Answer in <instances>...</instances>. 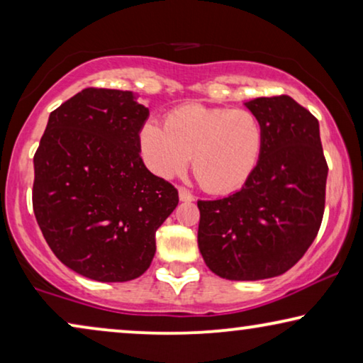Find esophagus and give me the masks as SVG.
<instances>
[{"label": "esophagus", "mask_w": 363, "mask_h": 363, "mask_svg": "<svg viewBox=\"0 0 363 363\" xmlns=\"http://www.w3.org/2000/svg\"><path fill=\"white\" fill-rule=\"evenodd\" d=\"M178 196H180L182 201H193V200H195V196H193L190 191L183 190V188H180V191H178Z\"/></svg>", "instance_id": "34e87169"}]
</instances>
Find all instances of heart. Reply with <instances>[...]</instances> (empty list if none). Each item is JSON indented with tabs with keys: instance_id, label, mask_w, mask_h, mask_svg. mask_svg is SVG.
<instances>
[{
	"instance_id": "1",
	"label": "heart",
	"mask_w": 363,
	"mask_h": 363,
	"mask_svg": "<svg viewBox=\"0 0 363 363\" xmlns=\"http://www.w3.org/2000/svg\"><path fill=\"white\" fill-rule=\"evenodd\" d=\"M148 170L170 178L191 170L203 190L228 195L241 190L259 165L264 128L245 108L185 104L167 113L165 127L148 121L138 133Z\"/></svg>"
}]
</instances>
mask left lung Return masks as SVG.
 <instances>
[{"instance_id":"left-lung-1","label":"left lung","mask_w":363,"mask_h":363,"mask_svg":"<svg viewBox=\"0 0 363 363\" xmlns=\"http://www.w3.org/2000/svg\"><path fill=\"white\" fill-rule=\"evenodd\" d=\"M245 106L264 128L256 172L240 191L198 201V247L206 266L230 281H259L289 271L319 233L327 167L319 122L289 96Z\"/></svg>"}]
</instances>
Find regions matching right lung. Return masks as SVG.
<instances>
[{
	"instance_id": "right-lung-1",
	"label": "right lung",
	"mask_w": 363,
	"mask_h": 363,
	"mask_svg": "<svg viewBox=\"0 0 363 363\" xmlns=\"http://www.w3.org/2000/svg\"><path fill=\"white\" fill-rule=\"evenodd\" d=\"M130 91L87 87L51 112L34 153L33 208L69 269L101 282L142 276L177 188L143 165L148 108Z\"/></svg>"
}]
</instances>
